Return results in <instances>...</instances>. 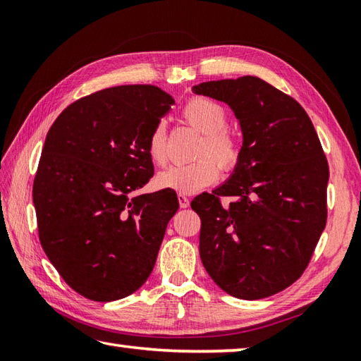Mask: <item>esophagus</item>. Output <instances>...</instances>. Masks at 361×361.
Masks as SVG:
<instances>
[{
    "label": "esophagus",
    "instance_id": "1",
    "mask_svg": "<svg viewBox=\"0 0 361 361\" xmlns=\"http://www.w3.org/2000/svg\"><path fill=\"white\" fill-rule=\"evenodd\" d=\"M178 202H180V206H181V208H189L190 200H189V198H188L186 195H181V194H178Z\"/></svg>",
    "mask_w": 361,
    "mask_h": 361
}]
</instances>
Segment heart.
I'll return each instance as SVG.
<instances>
[{
    "label": "heart",
    "mask_w": 361,
    "mask_h": 361,
    "mask_svg": "<svg viewBox=\"0 0 361 361\" xmlns=\"http://www.w3.org/2000/svg\"><path fill=\"white\" fill-rule=\"evenodd\" d=\"M181 119L189 127L202 133L195 149L197 161L190 164L172 166L157 176L161 189L176 194L190 195L211 186L221 172L229 173L239 166L242 158V142L235 132L226 127L229 113L224 105L209 97L194 96L181 110ZM167 130L164 122L152 128L147 150L152 161L163 166L167 161Z\"/></svg>",
    "instance_id": "b5f03b06"
}]
</instances>
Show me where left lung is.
Here are the masks:
<instances>
[{"label": "left lung", "mask_w": 361, "mask_h": 361, "mask_svg": "<svg viewBox=\"0 0 361 361\" xmlns=\"http://www.w3.org/2000/svg\"><path fill=\"white\" fill-rule=\"evenodd\" d=\"M192 90L231 106L243 133L231 178L190 203L202 262L234 298L279 293L301 278L327 221L329 164L317 130L299 102L255 75Z\"/></svg>", "instance_id": "left-lung-1"}]
</instances>
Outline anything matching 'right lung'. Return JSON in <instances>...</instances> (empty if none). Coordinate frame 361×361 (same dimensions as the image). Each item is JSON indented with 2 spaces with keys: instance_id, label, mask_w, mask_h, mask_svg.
Returning <instances> with one entry per match:
<instances>
[{
  "instance_id": "right-lung-1",
  "label": "right lung",
  "mask_w": 361,
  "mask_h": 361,
  "mask_svg": "<svg viewBox=\"0 0 361 361\" xmlns=\"http://www.w3.org/2000/svg\"><path fill=\"white\" fill-rule=\"evenodd\" d=\"M175 104L153 85L105 88L68 105L43 145L32 198L40 243L63 281L91 301L147 281L178 197H132L153 176L152 128Z\"/></svg>"
}]
</instances>
